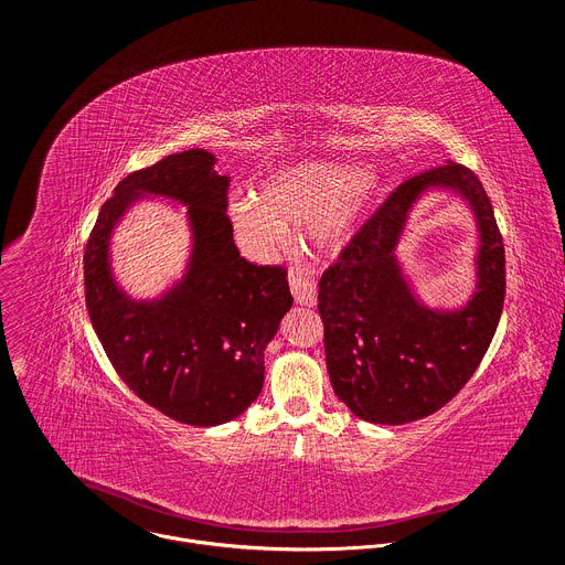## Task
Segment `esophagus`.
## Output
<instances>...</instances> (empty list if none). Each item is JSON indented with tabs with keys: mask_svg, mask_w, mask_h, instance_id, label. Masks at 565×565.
<instances>
[{
	"mask_svg": "<svg viewBox=\"0 0 565 565\" xmlns=\"http://www.w3.org/2000/svg\"><path fill=\"white\" fill-rule=\"evenodd\" d=\"M288 284H290V290H292V297L299 306H306V308H312L317 303V288L315 284L299 270V268H292L290 275H288Z\"/></svg>",
	"mask_w": 565,
	"mask_h": 565,
	"instance_id": "34e87169",
	"label": "esophagus"
}]
</instances>
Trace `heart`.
Listing matches in <instances>:
<instances>
[{
	"label": "heart",
	"instance_id": "1",
	"mask_svg": "<svg viewBox=\"0 0 565 565\" xmlns=\"http://www.w3.org/2000/svg\"><path fill=\"white\" fill-rule=\"evenodd\" d=\"M382 183L371 170L310 160L270 174L259 196L230 203L236 234L262 255L277 250L288 227H315V241L329 253H342L375 205Z\"/></svg>",
	"mask_w": 565,
	"mask_h": 565
}]
</instances>
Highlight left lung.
Listing matches in <instances>:
<instances>
[{
    "instance_id": "obj_1",
    "label": "left lung",
    "mask_w": 565,
    "mask_h": 565,
    "mask_svg": "<svg viewBox=\"0 0 565 565\" xmlns=\"http://www.w3.org/2000/svg\"><path fill=\"white\" fill-rule=\"evenodd\" d=\"M454 195L475 218V288L456 307H431L398 257L417 203ZM327 366L335 395L362 420H420L467 384L490 349L505 299V250L480 181L451 163L402 183L319 281Z\"/></svg>"
}]
</instances>
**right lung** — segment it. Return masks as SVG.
Masks as SVG:
<instances>
[{"label":"right lung","mask_w":565,"mask_h":565,"mask_svg":"<svg viewBox=\"0 0 565 565\" xmlns=\"http://www.w3.org/2000/svg\"><path fill=\"white\" fill-rule=\"evenodd\" d=\"M214 166L212 151L188 149L129 174L100 207L85 250L87 308L109 362L147 405L192 427L230 423L259 397L264 351L292 306L281 266L238 255L227 177ZM149 198L186 207L191 255L166 291L142 300L117 281L110 246L124 216Z\"/></svg>","instance_id":"right-lung-1"}]
</instances>
